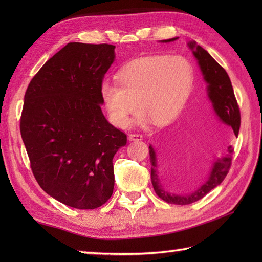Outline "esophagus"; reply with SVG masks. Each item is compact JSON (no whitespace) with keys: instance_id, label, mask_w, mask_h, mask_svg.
<instances>
[{"instance_id":"obj_1","label":"esophagus","mask_w":262,"mask_h":262,"mask_svg":"<svg viewBox=\"0 0 262 262\" xmlns=\"http://www.w3.org/2000/svg\"><path fill=\"white\" fill-rule=\"evenodd\" d=\"M128 140L129 141H142L143 136L141 134H129L128 135Z\"/></svg>"}]
</instances>
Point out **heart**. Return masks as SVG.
Returning a JSON list of instances; mask_svg holds the SVG:
<instances>
[{"label":"heart","instance_id":"obj_1","mask_svg":"<svg viewBox=\"0 0 262 262\" xmlns=\"http://www.w3.org/2000/svg\"><path fill=\"white\" fill-rule=\"evenodd\" d=\"M116 77L117 83H102L100 96L110 121L124 128L129 125L136 103L140 122L152 119L155 125H163L174 119L190 96L194 72L180 55H154L133 60Z\"/></svg>","mask_w":262,"mask_h":262}]
</instances>
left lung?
I'll use <instances>...</instances> for the list:
<instances>
[{
	"instance_id": "obj_1",
	"label": "left lung",
	"mask_w": 262,
	"mask_h": 262,
	"mask_svg": "<svg viewBox=\"0 0 262 262\" xmlns=\"http://www.w3.org/2000/svg\"><path fill=\"white\" fill-rule=\"evenodd\" d=\"M176 38L161 40V42H170L177 40ZM189 48L192 51L197 59L199 69L202 71L205 82L207 83V97L211 102L215 115L222 122L230 126L234 135H238L241 116L240 109L233 91L232 83L226 71L210 56L207 51L197 45L196 41H189ZM232 146L227 147L225 157L216 159L211 170L202 186L196 190L188 193H181L176 190V181L182 174L186 168L185 158L170 155L168 153H159L152 145H149V160H151V180L155 192L164 202L174 205H189L205 197L214 188L220 186L225 179L232 163Z\"/></svg>"
}]
</instances>
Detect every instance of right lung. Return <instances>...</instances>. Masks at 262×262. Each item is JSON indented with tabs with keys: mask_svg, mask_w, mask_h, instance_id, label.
Returning a JSON list of instances; mask_svg holds the SVG:
<instances>
[{
	"mask_svg": "<svg viewBox=\"0 0 262 262\" xmlns=\"http://www.w3.org/2000/svg\"><path fill=\"white\" fill-rule=\"evenodd\" d=\"M114 45L69 42L28 85L20 132L32 173L49 196L77 209L111 197L113 159L127 136L105 119L100 88Z\"/></svg>",
	"mask_w": 262,
	"mask_h": 262,
	"instance_id": "right-lung-1",
	"label": "right lung"
}]
</instances>
